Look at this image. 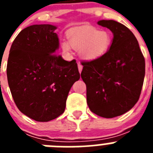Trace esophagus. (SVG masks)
Segmentation results:
<instances>
[{
	"label": "esophagus",
	"mask_w": 153,
	"mask_h": 153,
	"mask_svg": "<svg viewBox=\"0 0 153 153\" xmlns=\"http://www.w3.org/2000/svg\"><path fill=\"white\" fill-rule=\"evenodd\" d=\"M78 70H79V73H81V71L83 70V66H82L79 63H78Z\"/></svg>",
	"instance_id": "obj_1"
}]
</instances>
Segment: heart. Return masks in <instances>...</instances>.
<instances>
[{
	"label": "heart",
	"instance_id": "obj_1",
	"mask_svg": "<svg viewBox=\"0 0 153 153\" xmlns=\"http://www.w3.org/2000/svg\"><path fill=\"white\" fill-rule=\"evenodd\" d=\"M67 36L69 42L65 40L61 44L63 51L70 53L73 47L79 50L81 56L90 60L106 53L112 43L110 33L91 25H83L70 30Z\"/></svg>",
	"mask_w": 153,
	"mask_h": 153
}]
</instances>
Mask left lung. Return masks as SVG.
Here are the masks:
<instances>
[{
	"instance_id": "1",
	"label": "left lung",
	"mask_w": 153,
	"mask_h": 153,
	"mask_svg": "<svg viewBox=\"0 0 153 153\" xmlns=\"http://www.w3.org/2000/svg\"><path fill=\"white\" fill-rule=\"evenodd\" d=\"M97 24L112 31L113 42L102 56L81 63V78L86 83L90 110L101 117L113 118L130 110L139 100L145 59L129 28L113 20Z\"/></svg>"
}]
</instances>
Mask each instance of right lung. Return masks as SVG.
<instances>
[{
	"label": "right lung",
	"mask_w": 153,
	"mask_h": 153,
	"mask_svg": "<svg viewBox=\"0 0 153 153\" xmlns=\"http://www.w3.org/2000/svg\"><path fill=\"white\" fill-rule=\"evenodd\" d=\"M56 27L35 24L18 33L7 65L8 85L21 113L37 122H48L64 112L70 88L79 80L75 60L66 61L55 53Z\"/></svg>",
	"instance_id": "right-lung-1"
}]
</instances>
